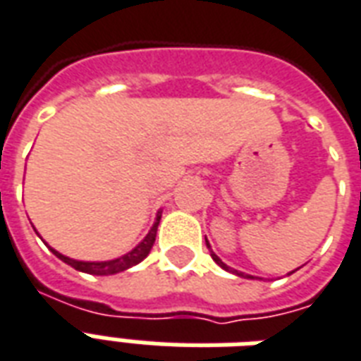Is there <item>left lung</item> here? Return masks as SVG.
Segmentation results:
<instances>
[{
  "label": "left lung",
  "mask_w": 361,
  "mask_h": 361,
  "mask_svg": "<svg viewBox=\"0 0 361 361\" xmlns=\"http://www.w3.org/2000/svg\"><path fill=\"white\" fill-rule=\"evenodd\" d=\"M205 243H207V247H209V251H211V245H209V242H207V240H205ZM211 257H213V261L216 262V264H219V267L222 268V270H226V272H232V274H235V276H242V278H249V280H255L253 276H249V274H243V272H238V270H234V268H230L228 264H224V262L221 261V259H219V257H216L215 253H213V251H211ZM295 272V270H293ZM293 272H289V274H293Z\"/></svg>",
  "instance_id": "1"
}]
</instances>
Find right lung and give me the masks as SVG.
Wrapping results in <instances>:
<instances>
[{
	"instance_id": "1",
	"label": "right lung",
	"mask_w": 361,
	"mask_h": 361,
	"mask_svg": "<svg viewBox=\"0 0 361 361\" xmlns=\"http://www.w3.org/2000/svg\"><path fill=\"white\" fill-rule=\"evenodd\" d=\"M159 219H161V211H158L156 222L152 224L150 232L145 235V240H142L137 247H133L129 253L121 255V257L112 259V261H78V259H70V257H66V255L59 253L56 249L53 247H49V249H51V251H53V253H55L62 262H66V264H70V267L75 268V270H80V272L93 274V276H110V274L123 272V270L135 267V264H139L140 261H145L146 257H148L152 245H154V242H156Z\"/></svg>"
}]
</instances>
